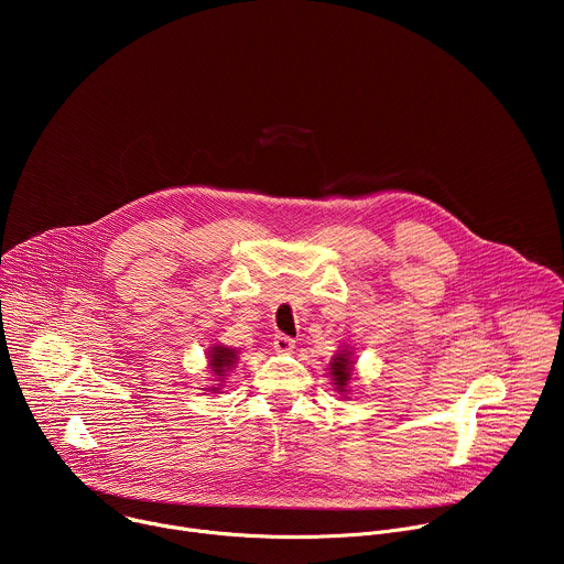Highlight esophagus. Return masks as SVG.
<instances>
[{
    "label": "esophagus",
    "mask_w": 564,
    "mask_h": 564,
    "mask_svg": "<svg viewBox=\"0 0 564 564\" xmlns=\"http://www.w3.org/2000/svg\"><path fill=\"white\" fill-rule=\"evenodd\" d=\"M272 346H274V350H276V352H292V348H294V339H292V337H288V335H276V337H274V341H272Z\"/></svg>",
    "instance_id": "obj_1"
}]
</instances>
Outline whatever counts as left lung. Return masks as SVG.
Returning a JSON list of instances; mask_svg holds the SVG:
<instances>
[{
	"label": "left lung",
	"instance_id": "8db88e82",
	"mask_svg": "<svg viewBox=\"0 0 564 564\" xmlns=\"http://www.w3.org/2000/svg\"><path fill=\"white\" fill-rule=\"evenodd\" d=\"M352 352L339 350L330 361V375L333 383L339 390V394H348V383L352 381Z\"/></svg>",
	"mask_w": 564,
	"mask_h": 564
}]
</instances>
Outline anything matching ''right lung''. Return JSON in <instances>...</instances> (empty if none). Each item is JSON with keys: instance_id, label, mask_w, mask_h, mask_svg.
Here are the masks:
<instances>
[{"instance_id": "obj_1", "label": "right lung", "mask_w": 564, "mask_h": 564, "mask_svg": "<svg viewBox=\"0 0 564 564\" xmlns=\"http://www.w3.org/2000/svg\"><path fill=\"white\" fill-rule=\"evenodd\" d=\"M207 359H209V368H212L214 377H218V381H223V379H225V372L234 368V364H236V359H238V352H236L234 348H225V346L216 344V346L209 348ZM218 386H220V383H216V386L209 388V390H220Z\"/></svg>"}]
</instances>
